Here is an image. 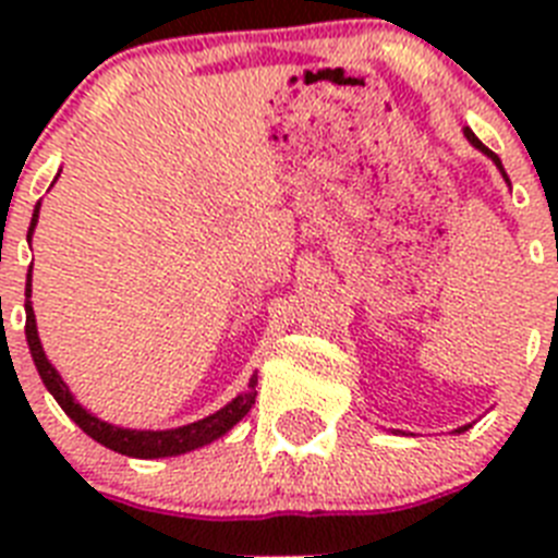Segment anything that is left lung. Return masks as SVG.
I'll use <instances>...</instances> for the list:
<instances>
[{
  "label": "left lung",
  "instance_id": "8db88e82",
  "mask_svg": "<svg viewBox=\"0 0 558 558\" xmlns=\"http://www.w3.org/2000/svg\"><path fill=\"white\" fill-rule=\"evenodd\" d=\"M463 136H466V140H470V145H472V147H477V150H481V153H483V156H489V159H492V161H495V167H497V170H500V175H502V179H506V184H509V175H506V170H502L500 159H497V153H492V150H489V147L483 145V142H481V140H477V136H475V133H472V131H470V128H463ZM463 430H470V425H463V427H458V430H456V433H463Z\"/></svg>",
  "mask_w": 558,
  "mask_h": 558
}]
</instances>
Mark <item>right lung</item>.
<instances>
[{"mask_svg": "<svg viewBox=\"0 0 558 558\" xmlns=\"http://www.w3.org/2000/svg\"><path fill=\"white\" fill-rule=\"evenodd\" d=\"M38 209H41V201H38L36 209H33L27 243L33 240V231H36ZM24 295H27V302H24V313H27L24 335H27V347H29V354H33V363H36L38 368V377H41V383L47 386V391L56 397L58 405L63 408V413H66V416L72 418V422H75L86 436H92L97 445L108 447V450L122 452V456L128 458L184 456V452L198 450V447L211 445L215 438L226 436V433H229L231 427H234L236 422L251 411V405H254L256 374H251L248 388H245L243 393H236L229 405H223L220 411L211 413V416L192 422V425L170 427V430H131V427H117L111 425V422H102V418H97L95 413L86 411V408L72 397V391H69V386L61 379V374L56 372V366H52V363L47 360V354H44L41 338H38V327H36V313H33V302H29V295H33V274H27V288H24Z\"/></svg>", "mask_w": 558, "mask_h": 558, "instance_id": "add662e5", "label": "right lung"}]
</instances>
